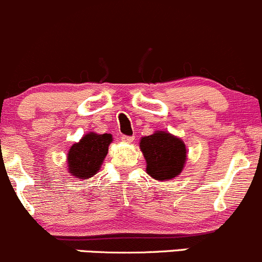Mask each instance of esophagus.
Masks as SVG:
<instances>
[{
  "instance_id": "34e87169",
  "label": "esophagus",
  "mask_w": 262,
  "mask_h": 262,
  "mask_svg": "<svg viewBox=\"0 0 262 262\" xmlns=\"http://www.w3.org/2000/svg\"><path fill=\"white\" fill-rule=\"evenodd\" d=\"M121 140H122L123 142H132L135 140L134 136H127V135H122L121 136Z\"/></svg>"
}]
</instances>
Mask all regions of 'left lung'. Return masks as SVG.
<instances>
[{
    "instance_id": "left-lung-1",
    "label": "left lung",
    "mask_w": 262,
    "mask_h": 262,
    "mask_svg": "<svg viewBox=\"0 0 262 262\" xmlns=\"http://www.w3.org/2000/svg\"><path fill=\"white\" fill-rule=\"evenodd\" d=\"M140 147L146 159L147 174L154 179H172L184 168L187 159L184 142L168 132L158 131L142 137Z\"/></svg>"
}]
</instances>
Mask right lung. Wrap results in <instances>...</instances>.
<instances>
[{"label": "right lung", "instance_id": "obj_1", "mask_svg": "<svg viewBox=\"0 0 262 262\" xmlns=\"http://www.w3.org/2000/svg\"><path fill=\"white\" fill-rule=\"evenodd\" d=\"M112 142L111 134L85 135L79 142L74 144L68 152V169L72 175L88 179L99 170L103 163L108 145Z\"/></svg>", "mask_w": 262, "mask_h": 262}]
</instances>
